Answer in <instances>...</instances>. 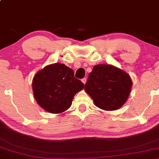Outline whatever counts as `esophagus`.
I'll use <instances>...</instances> for the list:
<instances>
[{"label": "esophagus", "mask_w": 159, "mask_h": 159, "mask_svg": "<svg viewBox=\"0 0 159 159\" xmlns=\"http://www.w3.org/2000/svg\"><path fill=\"white\" fill-rule=\"evenodd\" d=\"M81 81H82L83 84H85V83H86V81H87V79L85 78H83V79H81Z\"/></svg>", "instance_id": "obj_1"}]
</instances>
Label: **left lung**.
I'll list each match as a JSON object with an SVG mask.
<instances>
[{
    "instance_id": "obj_1",
    "label": "left lung",
    "mask_w": 159,
    "mask_h": 159,
    "mask_svg": "<svg viewBox=\"0 0 159 159\" xmlns=\"http://www.w3.org/2000/svg\"><path fill=\"white\" fill-rule=\"evenodd\" d=\"M133 82L126 71L112 65H97L89 74L84 90L98 107L116 110L127 101Z\"/></svg>"
}]
</instances>
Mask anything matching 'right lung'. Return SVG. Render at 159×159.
<instances>
[{
  "label": "right lung",
  "mask_w": 159,
  "mask_h": 159,
  "mask_svg": "<svg viewBox=\"0 0 159 159\" xmlns=\"http://www.w3.org/2000/svg\"><path fill=\"white\" fill-rule=\"evenodd\" d=\"M35 100L46 111L61 113L71 107L74 96L84 84L66 65L55 63L36 73L32 84Z\"/></svg>",
  "instance_id": "1"
}]
</instances>
